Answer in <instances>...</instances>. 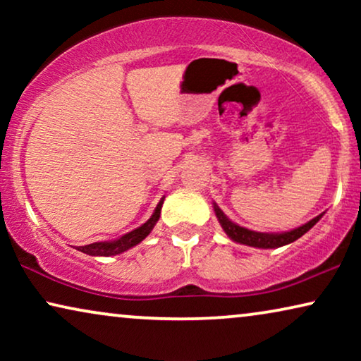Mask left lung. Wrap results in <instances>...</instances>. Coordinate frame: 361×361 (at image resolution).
Wrapping results in <instances>:
<instances>
[{
	"label": "left lung",
	"instance_id": "1",
	"mask_svg": "<svg viewBox=\"0 0 361 361\" xmlns=\"http://www.w3.org/2000/svg\"><path fill=\"white\" fill-rule=\"evenodd\" d=\"M214 212L219 219L221 228L226 235H228L230 240H233L235 243L253 246V248H261V250H271V248H281V246L293 243V241L299 240L300 236L312 228V226L317 224V221L322 219L324 214H320L312 219L307 224L298 226V228H293L289 231H283V233H263V231H255L250 228H245V226H240L235 221H231L228 216L224 214V210L220 209L219 205L214 202Z\"/></svg>",
	"mask_w": 361,
	"mask_h": 361
}]
</instances>
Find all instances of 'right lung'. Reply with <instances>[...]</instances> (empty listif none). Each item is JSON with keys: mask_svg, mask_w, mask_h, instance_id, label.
Listing matches in <instances>:
<instances>
[{"mask_svg": "<svg viewBox=\"0 0 361 361\" xmlns=\"http://www.w3.org/2000/svg\"><path fill=\"white\" fill-rule=\"evenodd\" d=\"M164 199L166 197H161L159 204L156 205V209H154V212H152V215L149 216V220H146L145 224H142L141 226H137V228L131 230L130 233H125L123 236H120V238L111 240V241H95V243L78 246L77 250L82 251V253H85V255H90V256H115V255L125 253V251L133 248V246L140 245L141 241L151 233L152 228H154V225L157 224V220H159Z\"/></svg>", "mask_w": 361, "mask_h": 361, "instance_id": "add662e5", "label": "right lung"}]
</instances>
